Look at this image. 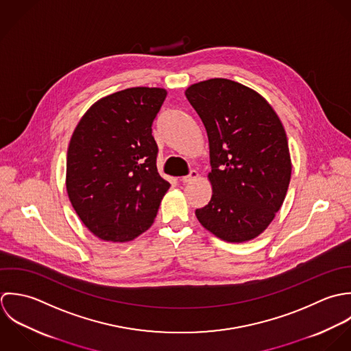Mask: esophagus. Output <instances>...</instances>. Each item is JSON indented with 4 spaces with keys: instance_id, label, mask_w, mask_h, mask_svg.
<instances>
[{
    "instance_id": "1",
    "label": "esophagus",
    "mask_w": 351,
    "mask_h": 351,
    "mask_svg": "<svg viewBox=\"0 0 351 351\" xmlns=\"http://www.w3.org/2000/svg\"><path fill=\"white\" fill-rule=\"evenodd\" d=\"M197 178H198V172H197V171H191L187 176H183V178L180 179V182L186 184V183H191V182L195 180Z\"/></svg>"
}]
</instances>
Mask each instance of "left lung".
Returning <instances> with one entry per match:
<instances>
[{
	"instance_id": "8db88e82",
	"label": "left lung",
	"mask_w": 351,
	"mask_h": 351,
	"mask_svg": "<svg viewBox=\"0 0 351 351\" xmlns=\"http://www.w3.org/2000/svg\"><path fill=\"white\" fill-rule=\"evenodd\" d=\"M210 147L213 195L197 209L217 237L243 243L259 236L280 210L291 175L285 129L273 107L255 90L226 78L187 88Z\"/></svg>"
}]
</instances>
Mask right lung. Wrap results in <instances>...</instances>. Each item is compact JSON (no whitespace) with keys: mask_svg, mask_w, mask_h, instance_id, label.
I'll return each instance as SVG.
<instances>
[{"mask_svg":"<svg viewBox=\"0 0 351 351\" xmlns=\"http://www.w3.org/2000/svg\"><path fill=\"white\" fill-rule=\"evenodd\" d=\"M167 90L129 88L95 103L78 122L66 190L84 225L106 241H129L153 223L169 183L157 172L152 136Z\"/></svg>","mask_w":351,"mask_h":351,"instance_id":"right-lung-1","label":"right lung"}]
</instances>
